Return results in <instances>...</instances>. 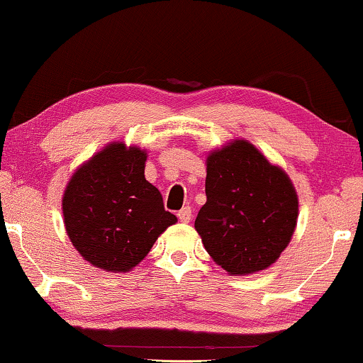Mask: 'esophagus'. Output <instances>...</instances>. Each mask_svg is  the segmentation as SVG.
<instances>
[{
  "label": "esophagus",
  "instance_id": "obj_1",
  "mask_svg": "<svg viewBox=\"0 0 363 363\" xmlns=\"http://www.w3.org/2000/svg\"><path fill=\"white\" fill-rule=\"evenodd\" d=\"M177 216H178V220H180L182 223H190V220H191V208L190 206L182 208V210L177 213Z\"/></svg>",
  "mask_w": 363,
  "mask_h": 363
}]
</instances>
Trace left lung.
I'll return each instance as SVG.
<instances>
[{
  "label": "left lung",
  "mask_w": 363,
  "mask_h": 363,
  "mask_svg": "<svg viewBox=\"0 0 363 363\" xmlns=\"http://www.w3.org/2000/svg\"><path fill=\"white\" fill-rule=\"evenodd\" d=\"M205 191L195 230L218 266L252 274L277 261L299 215L296 188L281 167L247 140H235L208 155Z\"/></svg>",
  "instance_id": "obj_1"
}]
</instances>
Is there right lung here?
<instances>
[{
    "mask_svg": "<svg viewBox=\"0 0 363 363\" xmlns=\"http://www.w3.org/2000/svg\"><path fill=\"white\" fill-rule=\"evenodd\" d=\"M147 152L112 142L74 172L62 196L72 246L92 266L127 272L152 250L177 216L145 180Z\"/></svg>",
    "mask_w": 363,
    "mask_h": 363,
    "instance_id": "right-lung-1",
    "label": "right lung"
}]
</instances>
